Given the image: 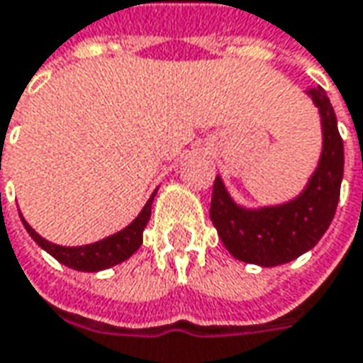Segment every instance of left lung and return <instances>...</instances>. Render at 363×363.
<instances>
[{"mask_svg": "<svg viewBox=\"0 0 363 363\" xmlns=\"http://www.w3.org/2000/svg\"><path fill=\"white\" fill-rule=\"evenodd\" d=\"M307 94L323 121V154L309 186L297 199L258 211L242 209L230 199L220 177L213 184L209 217L236 259L264 268L287 264L311 250L333 223L344 174V145L325 89L309 87Z\"/></svg>", "mask_w": 363, "mask_h": 363, "instance_id": "1", "label": "left lung"}]
</instances>
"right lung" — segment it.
<instances>
[{
	"mask_svg": "<svg viewBox=\"0 0 363 363\" xmlns=\"http://www.w3.org/2000/svg\"><path fill=\"white\" fill-rule=\"evenodd\" d=\"M154 195L146 201L145 209L140 211V215L128 225L127 228H123L121 233L113 236H107L104 240L94 244H87V246H58V244H52L45 240L43 236L37 235L30 225L21 217L23 225L27 228V233L30 235V238L40 246L45 248L50 256L58 259L60 264L68 266L72 269H78V272H99V269H107L111 266H117L121 262H125L127 258H130L143 244V233H145V227L150 220V213H152V201Z\"/></svg>",
	"mask_w": 363,
	"mask_h": 363,
	"instance_id": "right-lung-1",
	"label": "right lung"
}]
</instances>
